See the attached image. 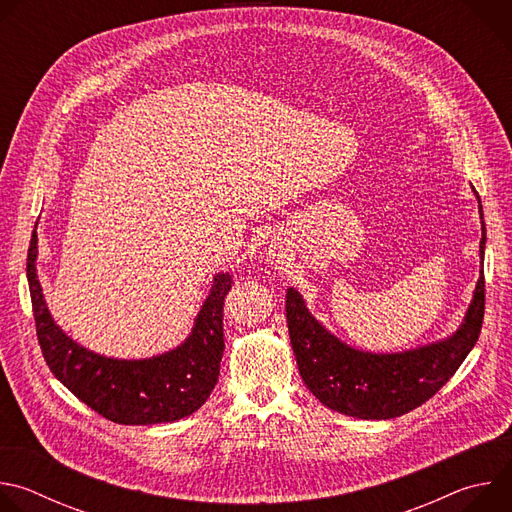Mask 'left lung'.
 Instances as JSON below:
<instances>
[{"label": "left lung", "instance_id": "left-lung-1", "mask_svg": "<svg viewBox=\"0 0 512 512\" xmlns=\"http://www.w3.org/2000/svg\"><path fill=\"white\" fill-rule=\"evenodd\" d=\"M484 245L482 221V259ZM285 314L300 375L320 403L358 419H391L429 401L474 348L484 322V271L460 330L444 342L409 352L373 354L342 344L318 324L294 287L285 294Z\"/></svg>", "mask_w": 512, "mask_h": 512}]
</instances>
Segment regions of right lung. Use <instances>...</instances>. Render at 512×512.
<instances>
[{
  "instance_id": "1",
  "label": "right lung",
  "mask_w": 512,
  "mask_h": 512,
  "mask_svg": "<svg viewBox=\"0 0 512 512\" xmlns=\"http://www.w3.org/2000/svg\"><path fill=\"white\" fill-rule=\"evenodd\" d=\"M38 237L32 233L26 273L36 336L52 375L85 405L109 421L152 425L194 413L212 393L225 350V298L233 279L218 273L190 338L162 356L117 360L72 342L48 314L36 275Z\"/></svg>"
}]
</instances>
